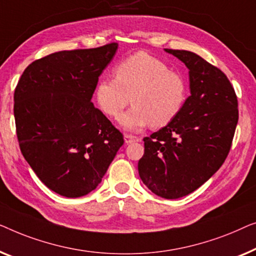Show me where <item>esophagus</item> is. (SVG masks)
Masks as SVG:
<instances>
[{
	"instance_id": "34e87169",
	"label": "esophagus",
	"mask_w": 256,
	"mask_h": 256,
	"mask_svg": "<svg viewBox=\"0 0 256 256\" xmlns=\"http://www.w3.org/2000/svg\"><path fill=\"white\" fill-rule=\"evenodd\" d=\"M124 140H125V142H126V144H132V142H140V138H139V136H132V134H125Z\"/></svg>"
}]
</instances>
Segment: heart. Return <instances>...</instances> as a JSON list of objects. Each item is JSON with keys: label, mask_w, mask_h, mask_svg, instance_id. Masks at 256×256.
Returning a JSON list of instances; mask_svg holds the SVG:
<instances>
[{"label": "heart", "mask_w": 256, "mask_h": 256, "mask_svg": "<svg viewBox=\"0 0 256 256\" xmlns=\"http://www.w3.org/2000/svg\"><path fill=\"white\" fill-rule=\"evenodd\" d=\"M114 76L98 82L96 100L100 110L114 120L131 102L133 106L122 117V125L128 131H139L150 124L154 128L167 126L188 97L186 78L146 52L122 60L114 67Z\"/></svg>", "instance_id": "b5f03b06"}]
</instances>
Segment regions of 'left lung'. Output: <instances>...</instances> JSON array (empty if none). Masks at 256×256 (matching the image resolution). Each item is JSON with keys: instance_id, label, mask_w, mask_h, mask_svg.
I'll use <instances>...</instances> for the list:
<instances>
[{"instance_id": "1", "label": "left lung", "mask_w": 256, "mask_h": 256, "mask_svg": "<svg viewBox=\"0 0 256 256\" xmlns=\"http://www.w3.org/2000/svg\"><path fill=\"white\" fill-rule=\"evenodd\" d=\"M189 70L190 96L172 123L144 138L138 162L147 188L167 200L186 196L224 164L238 124V100L219 68L196 53L164 50Z\"/></svg>"}]
</instances>
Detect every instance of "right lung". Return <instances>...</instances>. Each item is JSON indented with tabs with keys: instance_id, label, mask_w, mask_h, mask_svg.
I'll return each instance as SVG.
<instances>
[{
	"instance_id": "obj_1",
	"label": "right lung",
	"mask_w": 256,
	"mask_h": 256,
	"mask_svg": "<svg viewBox=\"0 0 256 256\" xmlns=\"http://www.w3.org/2000/svg\"><path fill=\"white\" fill-rule=\"evenodd\" d=\"M118 48L60 51L28 64L14 94L24 159L44 184L76 198L96 189L123 134L92 102L100 75Z\"/></svg>"
}]
</instances>
